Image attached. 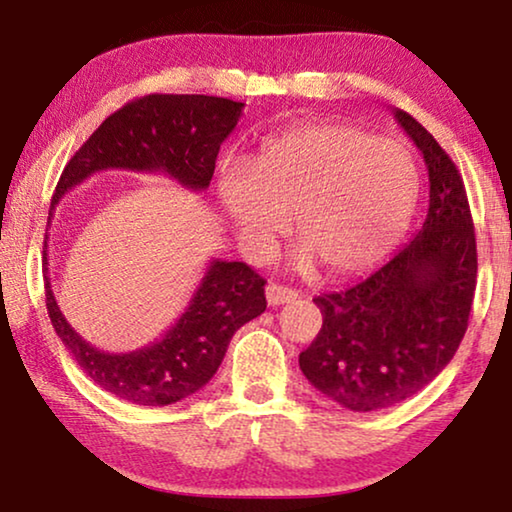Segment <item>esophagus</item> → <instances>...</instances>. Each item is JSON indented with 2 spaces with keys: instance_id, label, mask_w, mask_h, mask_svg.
I'll use <instances>...</instances> for the list:
<instances>
[{
  "instance_id": "34e87169",
  "label": "esophagus",
  "mask_w": 512,
  "mask_h": 512,
  "mask_svg": "<svg viewBox=\"0 0 512 512\" xmlns=\"http://www.w3.org/2000/svg\"><path fill=\"white\" fill-rule=\"evenodd\" d=\"M265 298H268V305H284V303H291V300L298 298V291L289 289V286H279L275 282H270L265 286Z\"/></svg>"
}]
</instances>
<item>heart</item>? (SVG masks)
Masks as SVG:
<instances>
[{"label":"heart","mask_w":512,"mask_h":512,"mask_svg":"<svg viewBox=\"0 0 512 512\" xmlns=\"http://www.w3.org/2000/svg\"><path fill=\"white\" fill-rule=\"evenodd\" d=\"M417 172L394 139L349 125H307L270 139L254 165H226L219 198L244 240L268 247L293 230L298 261L352 275L387 254L412 212Z\"/></svg>","instance_id":"b5f03b06"}]
</instances>
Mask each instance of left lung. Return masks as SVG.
Listing matches in <instances>:
<instances>
[{"mask_svg":"<svg viewBox=\"0 0 512 512\" xmlns=\"http://www.w3.org/2000/svg\"><path fill=\"white\" fill-rule=\"evenodd\" d=\"M394 116L429 170L426 219L366 282L314 298L324 324L298 359L314 389L354 412L408 401L452 361L478 277L471 207L457 165L410 114L396 109Z\"/></svg>","mask_w":512,"mask_h":512,"instance_id":"obj_1","label":"left lung"}]
</instances>
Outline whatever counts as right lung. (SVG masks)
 Listing matches in <instances>:
<instances>
[{"label": "right lung", "instance_id": "right-lung-1", "mask_svg": "<svg viewBox=\"0 0 512 512\" xmlns=\"http://www.w3.org/2000/svg\"><path fill=\"white\" fill-rule=\"evenodd\" d=\"M244 104L209 95H146L114 111L74 153L55 186L48 223L62 195L90 174L123 167L165 172L205 191L216 156ZM44 240L46 307L55 333L83 373L104 391L137 405H170L193 396L219 370L235 331L265 312V279L240 261L209 263L191 303L163 338L137 352L109 354L81 338L55 303Z\"/></svg>", "mask_w": 512, "mask_h": 512}]
</instances>
